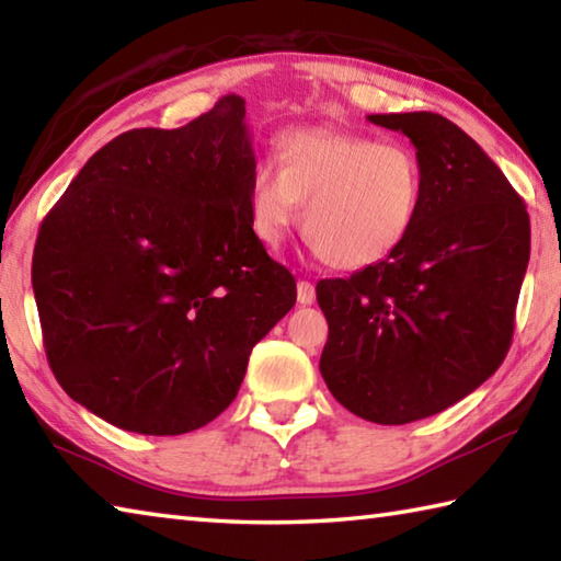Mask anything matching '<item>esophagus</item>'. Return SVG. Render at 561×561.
Returning a JSON list of instances; mask_svg holds the SVG:
<instances>
[{
    "label": "esophagus",
    "instance_id": "obj_1",
    "mask_svg": "<svg viewBox=\"0 0 561 561\" xmlns=\"http://www.w3.org/2000/svg\"><path fill=\"white\" fill-rule=\"evenodd\" d=\"M297 299H299V304H304V307H309V304H314V299H317L314 284L301 279V282L297 284Z\"/></svg>",
    "mask_w": 561,
    "mask_h": 561
}]
</instances>
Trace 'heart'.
I'll use <instances>...</instances> for the list:
<instances>
[{
    "label": "heart",
    "instance_id": "heart-1",
    "mask_svg": "<svg viewBox=\"0 0 561 561\" xmlns=\"http://www.w3.org/2000/svg\"><path fill=\"white\" fill-rule=\"evenodd\" d=\"M277 160L250 178L252 230L277 247L297 220L309 244L336 270L383 262L413 232L423 205V170L411 148L336 128H297Z\"/></svg>",
    "mask_w": 561,
    "mask_h": 561
}]
</instances>
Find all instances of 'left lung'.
I'll return each instance as SVG.
<instances>
[{
    "instance_id": "left-lung-1",
    "label": "left lung",
    "mask_w": 561,
    "mask_h": 561,
    "mask_svg": "<svg viewBox=\"0 0 561 561\" xmlns=\"http://www.w3.org/2000/svg\"><path fill=\"white\" fill-rule=\"evenodd\" d=\"M368 121L411 138L423 205L391 257L317 284L329 321L319 371L354 415L403 425L458 403L505 360L529 262V215L453 121L431 111Z\"/></svg>"
}]
</instances>
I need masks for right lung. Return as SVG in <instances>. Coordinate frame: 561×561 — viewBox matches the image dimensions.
I'll return each mask as SVG.
<instances>
[{
	"label": "right lung",
	"mask_w": 561,
	"mask_h": 561,
	"mask_svg": "<svg viewBox=\"0 0 561 561\" xmlns=\"http://www.w3.org/2000/svg\"><path fill=\"white\" fill-rule=\"evenodd\" d=\"M244 99L121 133L44 217L32 287L56 381L116 428L180 435L234 401L297 301L252 230Z\"/></svg>",
	"instance_id": "1"
}]
</instances>
